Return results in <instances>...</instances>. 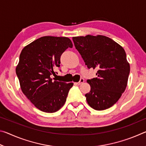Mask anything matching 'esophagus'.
Here are the masks:
<instances>
[{
  "label": "esophagus",
  "instance_id": "34e87169",
  "mask_svg": "<svg viewBox=\"0 0 146 146\" xmlns=\"http://www.w3.org/2000/svg\"><path fill=\"white\" fill-rule=\"evenodd\" d=\"M84 82V79L83 78H81L80 79V81H79L78 82H76L75 84H77V85H80L81 84H82Z\"/></svg>",
  "mask_w": 146,
  "mask_h": 146
}]
</instances>
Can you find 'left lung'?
<instances>
[{"mask_svg": "<svg viewBox=\"0 0 146 146\" xmlns=\"http://www.w3.org/2000/svg\"><path fill=\"white\" fill-rule=\"evenodd\" d=\"M76 49L89 69L97 68V77L88 80L91 86L86 100L94 110L111 107L126 88L130 66L122 46L103 35L73 37Z\"/></svg>", "mask_w": 146, "mask_h": 146, "instance_id": "1", "label": "left lung"}]
</instances>
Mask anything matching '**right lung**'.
<instances>
[{"mask_svg": "<svg viewBox=\"0 0 146 146\" xmlns=\"http://www.w3.org/2000/svg\"><path fill=\"white\" fill-rule=\"evenodd\" d=\"M73 48L67 37L45 36L24 47L16 68L23 93L36 108L55 113L62 107L73 83L53 81L52 75L60 67V56Z\"/></svg>", "mask_w": 146, "mask_h": 146, "instance_id": "add662e5", "label": "right lung"}]
</instances>
